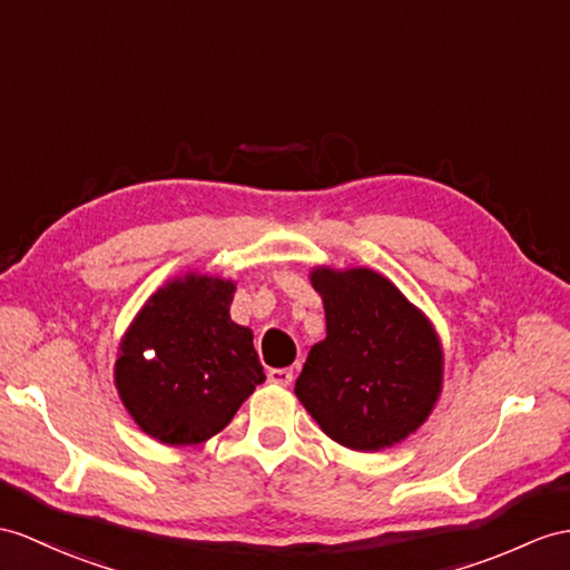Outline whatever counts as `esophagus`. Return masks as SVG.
Listing matches in <instances>:
<instances>
[{"instance_id":"1","label":"esophagus","mask_w":570,"mask_h":570,"mask_svg":"<svg viewBox=\"0 0 570 570\" xmlns=\"http://www.w3.org/2000/svg\"><path fill=\"white\" fill-rule=\"evenodd\" d=\"M268 382L277 384V386H287L289 382H293V370H289V367H275V370L268 372Z\"/></svg>"}]
</instances>
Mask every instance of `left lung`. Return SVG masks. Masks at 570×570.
I'll return each mask as SVG.
<instances>
[{
	"mask_svg": "<svg viewBox=\"0 0 570 570\" xmlns=\"http://www.w3.org/2000/svg\"><path fill=\"white\" fill-rule=\"evenodd\" d=\"M326 338L295 382L299 404L338 445L380 452L413 435L445 382V351L428 314L382 273L314 266Z\"/></svg>",
	"mask_w": 570,
	"mask_h": 570,
	"instance_id": "left-lung-1",
	"label": "left lung"
}]
</instances>
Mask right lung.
<instances>
[{"label": "right lung", "mask_w": 570, "mask_h": 570, "mask_svg": "<svg viewBox=\"0 0 570 570\" xmlns=\"http://www.w3.org/2000/svg\"><path fill=\"white\" fill-rule=\"evenodd\" d=\"M234 293L232 277L188 271L157 287L122 333L114 384L161 445L207 442L266 380L254 331L229 316Z\"/></svg>", "instance_id": "obj_1"}]
</instances>
